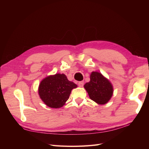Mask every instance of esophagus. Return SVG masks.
<instances>
[{
  "instance_id": "1",
  "label": "esophagus",
  "mask_w": 149,
  "mask_h": 149,
  "mask_svg": "<svg viewBox=\"0 0 149 149\" xmlns=\"http://www.w3.org/2000/svg\"><path fill=\"white\" fill-rule=\"evenodd\" d=\"M84 85V81H79L78 83V86L79 87H83Z\"/></svg>"
}]
</instances>
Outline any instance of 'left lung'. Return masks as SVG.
I'll list each match as a JSON object with an SVG mask.
<instances>
[{
    "label": "left lung",
    "mask_w": 149,
    "mask_h": 149,
    "mask_svg": "<svg viewBox=\"0 0 149 149\" xmlns=\"http://www.w3.org/2000/svg\"><path fill=\"white\" fill-rule=\"evenodd\" d=\"M91 100L99 104H104L109 101L113 93L111 83L98 72H92L90 81L84 86Z\"/></svg>",
    "instance_id": "left-lung-1"
}]
</instances>
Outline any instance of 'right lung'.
<instances>
[{
	"instance_id": "add662e5",
	"label": "right lung",
	"mask_w": 149,
	"mask_h": 149,
	"mask_svg": "<svg viewBox=\"0 0 149 149\" xmlns=\"http://www.w3.org/2000/svg\"><path fill=\"white\" fill-rule=\"evenodd\" d=\"M77 87L64 74L58 73L43 79L38 88L40 98L47 106L60 108L68 100L71 90Z\"/></svg>"
}]
</instances>
